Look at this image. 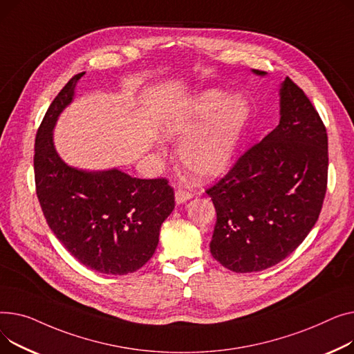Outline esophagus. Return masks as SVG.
<instances>
[{"instance_id": "34e87169", "label": "esophagus", "mask_w": 354, "mask_h": 354, "mask_svg": "<svg viewBox=\"0 0 354 354\" xmlns=\"http://www.w3.org/2000/svg\"><path fill=\"white\" fill-rule=\"evenodd\" d=\"M193 197V193L192 192H187V190H183V189H178L176 192V203L177 204H183L185 203L187 200H190Z\"/></svg>"}]
</instances>
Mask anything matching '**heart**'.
<instances>
[{"label": "heart", "instance_id": "1", "mask_svg": "<svg viewBox=\"0 0 354 354\" xmlns=\"http://www.w3.org/2000/svg\"><path fill=\"white\" fill-rule=\"evenodd\" d=\"M248 117L240 95L225 100V93L207 90L176 106L162 122V136L184 138L180 161L198 178H212L230 164Z\"/></svg>", "mask_w": 354, "mask_h": 354}]
</instances>
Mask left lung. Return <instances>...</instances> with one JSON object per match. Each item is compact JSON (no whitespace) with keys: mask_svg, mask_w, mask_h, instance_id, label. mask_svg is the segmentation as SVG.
Listing matches in <instances>:
<instances>
[{"mask_svg":"<svg viewBox=\"0 0 354 354\" xmlns=\"http://www.w3.org/2000/svg\"><path fill=\"white\" fill-rule=\"evenodd\" d=\"M327 167L324 124L304 91L286 77L279 126L205 190L217 213L212 256L232 272L253 273L292 254L320 216Z\"/></svg>","mask_w":354,"mask_h":354,"instance_id":"obj_1","label":"left lung"}]
</instances>
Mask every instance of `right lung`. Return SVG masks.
Instances as JSON below:
<instances>
[{
	"instance_id": "obj_1",
	"label": "right lung",
	"mask_w": 354,
	"mask_h": 354,
	"mask_svg": "<svg viewBox=\"0 0 354 354\" xmlns=\"http://www.w3.org/2000/svg\"><path fill=\"white\" fill-rule=\"evenodd\" d=\"M84 74L67 82L41 121L35 137V190L51 232L68 253L98 273L121 276L153 257L161 224L174 209V190L165 178L142 180L117 169L78 170L59 158L53 130Z\"/></svg>"
}]
</instances>
